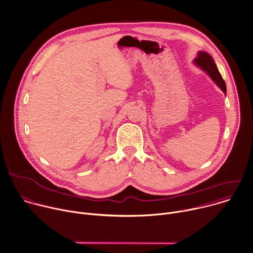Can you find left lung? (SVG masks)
Instances as JSON below:
<instances>
[{
    "instance_id": "left-lung-1",
    "label": "left lung",
    "mask_w": 253,
    "mask_h": 253,
    "mask_svg": "<svg viewBox=\"0 0 253 253\" xmlns=\"http://www.w3.org/2000/svg\"><path fill=\"white\" fill-rule=\"evenodd\" d=\"M193 64L203 70L206 74L210 76V78L215 83V85L226 94V86L225 83L212 59V57L206 51H199L197 57L193 60Z\"/></svg>"
}]
</instances>
